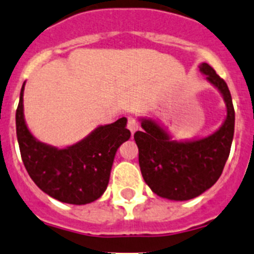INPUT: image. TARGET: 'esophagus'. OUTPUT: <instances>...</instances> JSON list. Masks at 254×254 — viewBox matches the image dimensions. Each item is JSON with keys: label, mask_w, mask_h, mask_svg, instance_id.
Listing matches in <instances>:
<instances>
[{"label": "esophagus", "mask_w": 254, "mask_h": 254, "mask_svg": "<svg viewBox=\"0 0 254 254\" xmlns=\"http://www.w3.org/2000/svg\"><path fill=\"white\" fill-rule=\"evenodd\" d=\"M137 127H139V125H137L136 120H135L132 117L127 118V129H129L130 131H131V134H134V132L136 131Z\"/></svg>", "instance_id": "obj_1"}]
</instances>
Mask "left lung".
<instances>
[{
  "mask_svg": "<svg viewBox=\"0 0 254 254\" xmlns=\"http://www.w3.org/2000/svg\"><path fill=\"white\" fill-rule=\"evenodd\" d=\"M206 80L220 92L226 104L225 120L212 134L175 140L154 118H139L142 131L134 134L142 177L152 192L172 201L202 195L220 179L235 132V109L227 84L207 63L198 65Z\"/></svg>",
  "mask_w": 254,
  "mask_h": 254,
  "instance_id": "left-lung-1",
  "label": "left lung"
}]
</instances>
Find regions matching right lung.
<instances>
[{"mask_svg":"<svg viewBox=\"0 0 254 254\" xmlns=\"http://www.w3.org/2000/svg\"><path fill=\"white\" fill-rule=\"evenodd\" d=\"M23 83L16 112L22 161L34 184L51 197L70 205H87L107 190L115 154L130 139L127 118L99 125L84 139L65 147L39 141L29 131L23 113Z\"/></svg>","mask_w":254,"mask_h":254,"instance_id":"add662e5","label":"right lung"}]
</instances>
